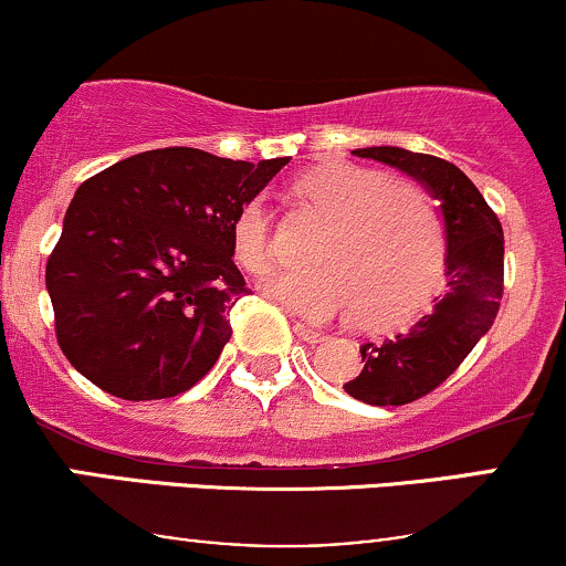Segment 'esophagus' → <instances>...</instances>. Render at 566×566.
Masks as SVG:
<instances>
[{
	"label": "esophagus",
	"mask_w": 566,
	"mask_h": 566,
	"mask_svg": "<svg viewBox=\"0 0 566 566\" xmlns=\"http://www.w3.org/2000/svg\"><path fill=\"white\" fill-rule=\"evenodd\" d=\"M295 335L301 337V340H305V343H311V346H316V343H324V333H319V329H314V327H308V324H303V322H295Z\"/></svg>",
	"instance_id": "obj_1"
}]
</instances>
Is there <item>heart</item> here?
<instances>
[{"mask_svg":"<svg viewBox=\"0 0 566 566\" xmlns=\"http://www.w3.org/2000/svg\"><path fill=\"white\" fill-rule=\"evenodd\" d=\"M295 197L327 218L314 265L279 269L263 292L305 319H333L356 308L365 327L407 322L431 301L444 274V220L420 186L367 167H324L292 186ZM233 258L263 274L274 258L271 210L250 197L231 223Z\"/></svg>","mask_w":566,"mask_h":566,"instance_id":"b5f03b06","label":"heart"}]
</instances>
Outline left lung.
<instances>
[{
    "instance_id": "obj_1",
    "label": "left lung",
    "mask_w": 566,
    "mask_h": 566,
    "mask_svg": "<svg viewBox=\"0 0 566 566\" xmlns=\"http://www.w3.org/2000/svg\"><path fill=\"white\" fill-rule=\"evenodd\" d=\"M354 157L391 165L423 184L444 218V295L407 333L365 343V369L343 382L365 405L399 407L439 388L490 333L503 297V226L452 161L396 146L356 148Z\"/></svg>"
}]
</instances>
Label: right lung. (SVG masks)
I'll return each mask as SVG.
<instances>
[{"label":"right lung","instance_id":"obj_1","mask_svg":"<svg viewBox=\"0 0 566 566\" xmlns=\"http://www.w3.org/2000/svg\"><path fill=\"white\" fill-rule=\"evenodd\" d=\"M284 165L172 146L84 180L44 271L76 373L127 401L170 399L205 378L250 292L233 265V216Z\"/></svg>","mask_w":566,"mask_h":566}]
</instances>
